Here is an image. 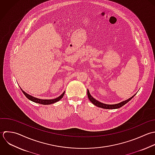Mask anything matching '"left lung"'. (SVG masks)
I'll list each match as a JSON object with an SVG mask.
<instances>
[{"instance_id": "obj_1", "label": "left lung", "mask_w": 155, "mask_h": 155, "mask_svg": "<svg viewBox=\"0 0 155 155\" xmlns=\"http://www.w3.org/2000/svg\"><path fill=\"white\" fill-rule=\"evenodd\" d=\"M135 95V94L132 96L131 98H129L127 100H125L124 101H122L120 103L118 104H104L98 101H97V100H95V98H94L89 93V90H87V97L89 99V100L91 101V103H92V104H94L95 106L98 107H101L103 109H118L120 108L121 107L123 106L124 105H125L127 103H128L131 99H132V98H134V97Z\"/></svg>"}]
</instances>
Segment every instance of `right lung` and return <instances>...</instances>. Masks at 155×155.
I'll return each instance as SVG.
<instances>
[{
	"label": "right lung",
	"instance_id": "1",
	"mask_svg": "<svg viewBox=\"0 0 155 155\" xmlns=\"http://www.w3.org/2000/svg\"><path fill=\"white\" fill-rule=\"evenodd\" d=\"M21 90L22 92L23 93V94L25 95V97L28 99H29V100H31V101H33L34 103H38V104H44V105L51 104H53V103H55L58 101L59 100H60L63 98V95L64 94V92L60 96H59L58 97H57V98H56L55 99H52V100H41V99H39V98L34 97H32L31 95H29V94H28L26 92H25L21 89Z\"/></svg>",
	"mask_w": 155,
	"mask_h": 155
}]
</instances>
